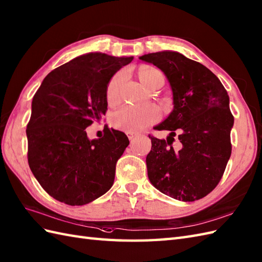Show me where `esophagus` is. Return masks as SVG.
Returning <instances> with one entry per match:
<instances>
[{
	"mask_svg": "<svg viewBox=\"0 0 262 262\" xmlns=\"http://www.w3.org/2000/svg\"><path fill=\"white\" fill-rule=\"evenodd\" d=\"M126 135H127V138H129V140H130V141H132V140L133 139H135V138H137L138 137V135H137V133H126Z\"/></svg>",
	"mask_w": 262,
	"mask_h": 262,
	"instance_id": "34e87169",
	"label": "esophagus"
}]
</instances>
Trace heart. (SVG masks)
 I'll use <instances>...</instances> for the list:
<instances>
[{"label":"heart","mask_w":262,"mask_h":262,"mask_svg":"<svg viewBox=\"0 0 262 262\" xmlns=\"http://www.w3.org/2000/svg\"><path fill=\"white\" fill-rule=\"evenodd\" d=\"M162 73L159 70L151 67L140 69L139 78L146 88H150L158 78H161ZM123 73H118L110 80L106 88V100L110 104H117L120 100V88L123 82ZM160 112L155 104H146L142 106L125 105L121 107L112 117L113 125L124 132H138L144 129L159 119Z\"/></svg>","instance_id":"1"}]
</instances>
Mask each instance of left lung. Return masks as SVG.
Returning a JSON list of instances; mask_svg holds the SVG:
<instances>
[{
	"instance_id": "1",
	"label": "left lung",
	"mask_w": 262,
	"mask_h": 262,
	"mask_svg": "<svg viewBox=\"0 0 262 262\" xmlns=\"http://www.w3.org/2000/svg\"><path fill=\"white\" fill-rule=\"evenodd\" d=\"M140 60L161 70L173 94V110L155 127L170 131L169 137L149 135V180L173 199L199 200L216 187L231 156L233 116L228 93L208 68L181 53L162 51ZM176 135L181 141L178 150L171 146Z\"/></svg>"
}]
</instances>
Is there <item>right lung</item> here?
<instances>
[{"mask_svg": "<svg viewBox=\"0 0 262 262\" xmlns=\"http://www.w3.org/2000/svg\"><path fill=\"white\" fill-rule=\"evenodd\" d=\"M132 60L100 52L80 55L50 72L34 94L28 161L41 187L57 201L83 206L112 187L129 139L106 125L103 137L89 140L85 129L104 116L107 84Z\"/></svg>", "mask_w": 262, "mask_h": 262, "instance_id": "obj_1", "label": "right lung"}]
</instances>
